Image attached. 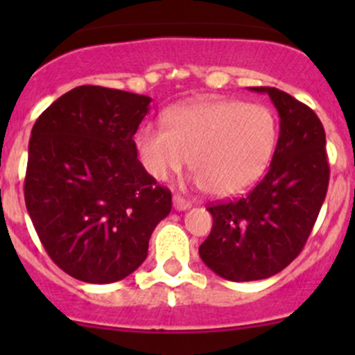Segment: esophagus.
Returning <instances> with one entry per match:
<instances>
[{
	"label": "esophagus",
	"instance_id": "34e87169",
	"mask_svg": "<svg viewBox=\"0 0 355 355\" xmlns=\"http://www.w3.org/2000/svg\"><path fill=\"white\" fill-rule=\"evenodd\" d=\"M191 206H192L191 200L182 198V196H173V207L177 211H185V209H189Z\"/></svg>",
	"mask_w": 355,
	"mask_h": 355
}]
</instances>
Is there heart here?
<instances>
[{
    "mask_svg": "<svg viewBox=\"0 0 355 355\" xmlns=\"http://www.w3.org/2000/svg\"><path fill=\"white\" fill-rule=\"evenodd\" d=\"M166 128L142 125L135 144L142 166L156 180L191 163L196 180L213 196H234L266 171L278 127L273 111L234 99L191 103L164 114Z\"/></svg>",
    "mask_w": 355,
    "mask_h": 355,
    "instance_id": "1",
    "label": "heart"
}]
</instances>
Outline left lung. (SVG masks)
<instances>
[{"instance_id": "obj_1", "label": "left lung", "mask_w": 355, "mask_h": 355, "mask_svg": "<svg viewBox=\"0 0 355 355\" xmlns=\"http://www.w3.org/2000/svg\"><path fill=\"white\" fill-rule=\"evenodd\" d=\"M280 135L266 175L241 198L207 206L213 228L199 247L209 270L225 280L252 282L280 273L300 254L327 198V135L309 106L275 87Z\"/></svg>"}]
</instances>
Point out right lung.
<instances>
[{"mask_svg":"<svg viewBox=\"0 0 355 355\" xmlns=\"http://www.w3.org/2000/svg\"><path fill=\"white\" fill-rule=\"evenodd\" d=\"M151 98L80 85L32 127L25 206L53 263L87 284L128 277L148 257L171 192L137 159L134 135Z\"/></svg>","mask_w":355,"mask_h":355,"instance_id":"obj_1","label":"right lung"}]
</instances>
